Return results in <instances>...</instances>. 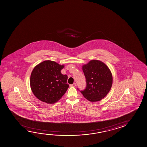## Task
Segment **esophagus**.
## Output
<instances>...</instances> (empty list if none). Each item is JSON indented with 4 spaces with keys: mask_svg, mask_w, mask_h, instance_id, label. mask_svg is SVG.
<instances>
[{
    "mask_svg": "<svg viewBox=\"0 0 147 147\" xmlns=\"http://www.w3.org/2000/svg\"><path fill=\"white\" fill-rule=\"evenodd\" d=\"M76 86V84L75 83H74V84H70V86H71V87H75V86Z\"/></svg>",
    "mask_w": 147,
    "mask_h": 147,
    "instance_id": "esophagus-1",
    "label": "esophagus"
}]
</instances>
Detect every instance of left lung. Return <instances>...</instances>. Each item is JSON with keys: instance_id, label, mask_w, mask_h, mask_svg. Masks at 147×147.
Masks as SVG:
<instances>
[{"instance_id": "obj_1", "label": "left lung", "mask_w": 147, "mask_h": 147, "mask_svg": "<svg viewBox=\"0 0 147 147\" xmlns=\"http://www.w3.org/2000/svg\"><path fill=\"white\" fill-rule=\"evenodd\" d=\"M82 71L86 86L80 92L90 101H100L111 90L113 84L111 70L102 61L93 59L83 65Z\"/></svg>"}]
</instances>
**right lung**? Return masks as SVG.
Wrapping results in <instances>:
<instances>
[{"label":"right lung","mask_w":147,"mask_h":147,"mask_svg":"<svg viewBox=\"0 0 147 147\" xmlns=\"http://www.w3.org/2000/svg\"><path fill=\"white\" fill-rule=\"evenodd\" d=\"M64 65L55 61H45L36 65L32 71L30 85L38 99L53 104L60 99L69 88L68 76L61 71Z\"/></svg>","instance_id":"add662e5"}]
</instances>
